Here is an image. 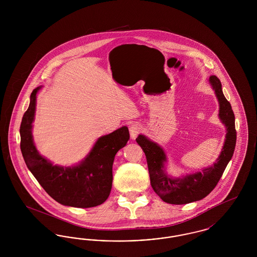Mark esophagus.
Segmentation results:
<instances>
[{
  "instance_id": "obj_1",
  "label": "esophagus",
  "mask_w": 257,
  "mask_h": 257,
  "mask_svg": "<svg viewBox=\"0 0 257 257\" xmlns=\"http://www.w3.org/2000/svg\"><path fill=\"white\" fill-rule=\"evenodd\" d=\"M142 132V127L138 124H133L130 127V137L132 140H135L137 138V136Z\"/></svg>"
}]
</instances>
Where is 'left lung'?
<instances>
[{
	"mask_svg": "<svg viewBox=\"0 0 257 257\" xmlns=\"http://www.w3.org/2000/svg\"><path fill=\"white\" fill-rule=\"evenodd\" d=\"M209 83L213 87L219 102V117L225 126L226 134L220 156L216 162L201 171L182 175L171 176L166 171L168 162L164 149L158 144L149 140L145 135H139L136 139L143 148L147 157L150 184L154 192L167 203L181 205L200 200L208 196L217 186L231 160L236 146L235 116L230 103L224 97L219 78L211 76Z\"/></svg>",
	"mask_w": 257,
	"mask_h": 257,
	"instance_id": "left-lung-1",
	"label": "left lung"
}]
</instances>
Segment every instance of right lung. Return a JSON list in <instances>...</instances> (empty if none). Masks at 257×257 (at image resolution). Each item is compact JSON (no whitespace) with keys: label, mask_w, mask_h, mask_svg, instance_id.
I'll use <instances>...</instances> for the list:
<instances>
[{"label":"right lung","mask_w":257,"mask_h":257,"mask_svg":"<svg viewBox=\"0 0 257 257\" xmlns=\"http://www.w3.org/2000/svg\"><path fill=\"white\" fill-rule=\"evenodd\" d=\"M41 87L33 90L20 126V147L28 169L46 193L62 205L89 208L102 204L110 196L114 156L130 138L128 128L123 126L100 137L86 158L77 165H53L39 154L32 133L37 92Z\"/></svg>","instance_id":"add662e5"}]
</instances>
